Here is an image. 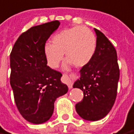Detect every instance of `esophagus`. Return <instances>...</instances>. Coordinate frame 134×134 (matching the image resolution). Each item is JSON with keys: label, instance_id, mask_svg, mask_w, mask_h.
I'll list each match as a JSON object with an SVG mask.
<instances>
[{"label": "esophagus", "instance_id": "obj_1", "mask_svg": "<svg viewBox=\"0 0 134 134\" xmlns=\"http://www.w3.org/2000/svg\"><path fill=\"white\" fill-rule=\"evenodd\" d=\"M62 81H63L64 83L67 84V86H68V88H69L70 89L72 88V80L70 78V76L64 74V75H62Z\"/></svg>", "mask_w": 134, "mask_h": 134}]
</instances>
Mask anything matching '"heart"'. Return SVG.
Listing matches in <instances>:
<instances>
[{"label":"heart","instance_id":"b5f03b06","mask_svg":"<svg viewBox=\"0 0 134 134\" xmlns=\"http://www.w3.org/2000/svg\"><path fill=\"white\" fill-rule=\"evenodd\" d=\"M51 43L43 48L46 60L51 68L57 67L63 59L64 53L67 64L83 67L89 63L95 54L96 38L88 28L81 26L65 29L53 35Z\"/></svg>","mask_w":134,"mask_h":134}]
</instances>
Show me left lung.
<instances>
[{
  "instance_id": "left-lung-1",
  "label": "left lung",
  "mask_w": 134,
  "mask_h": 134,
  "mask_svg": "<svg viewBox=\"0 0 134 134\" xmlns=\"http://www.w3.org/2000/svg\"><path fill=\"white\" fill-rule=\"evenodd\" d=\"M96 48L89 63L80 70V79L73 88L83 91V100L75 104L76 112L86 120L104 118L114 105L117 96L120 70L115 48L102 32L94 29Z\"/></svg>"
}]
</instances>
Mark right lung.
<instances>
[{
  "label": "right lung",
  "mask_w": 134,
  "mask_h": 134,
  "mask_svg": "<svg viewBox=\"0 0 134 134\" xmlns=\"http://www.w3.org/2000/svg\"><path fill=\"white\" fill-rule=\"evenodd\" d=\"M60 22L35 26L16 40L10 54V84L21 116L31 123L46 122L54 113L57 98L68 91L62 75L47 66L43 48Z\"/></svg>",
  "instance_id": "1"
}]
</instances>
